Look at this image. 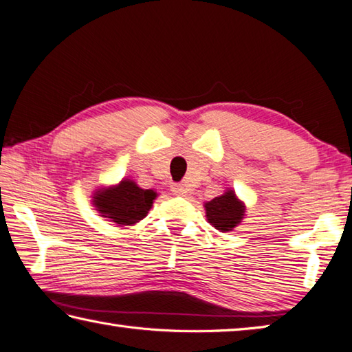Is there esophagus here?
<instances>
[{"label": "esophagus", "instance_id": "1", "mask_svg": "<svg viewBox=\"0 0 352 352\" xmlns=\"http://www.w3.org/2000/svg\"><path fill=\"white\" fill-rule=\"evenodd\" d=\"M170 190H172V194H174V195H178V197H184V195H188V192H189L188 186L183 184V183H175V184H172V186H170Z\"/></svg>", "mask_w": 352, "mask_h": 352}]
</instances>
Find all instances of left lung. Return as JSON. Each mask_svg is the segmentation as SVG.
<instances>
[{"label":"left lung","mask_w":352,"mask_h":352,"mask_svg":"<svg viewBox=\"0 0 352 352\" xmlns=\"http://www.w3.org/2000/svg\"><path fill=\"white\" fill-rule=\"evenodd\" d=\"M206 218L219 232H230L243 221L245 206L232 189L204 203Z\"/></svg>","instance_id":"left-lung-1"}]
</instances>
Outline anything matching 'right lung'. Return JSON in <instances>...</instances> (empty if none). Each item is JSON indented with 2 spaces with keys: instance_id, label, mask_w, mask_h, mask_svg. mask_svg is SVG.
Segmentation results:
<instances>
[{
  "instance_id": "1",
  "label": "right lung",
  "mask_w": 352,
  "mask_h": 352,
  "mask_svg": "<svg viewBox=\"0 0 352 352\" xmlns=\"http://www.w3.org/2000/svg\"><path fill=\"white\" fill-rule=\"evenodd\" d=\"M157 197L153 189H142L129 178L94 192L93 204L100 217L119 226H134L148 215Z\"/></svg>"
}]
</instances>
